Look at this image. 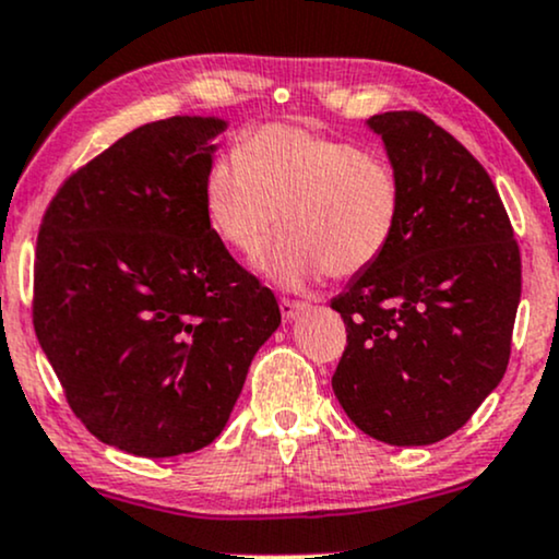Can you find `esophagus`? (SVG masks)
I'll list each match as a JSON object with an SVG mask.
<instances>
[{"label":"esophagus","mask_w":559,"mask_h":559,"mask_svg":"<svg viewBox=\"0 0 559 559\" xmlns=\"http://www.w3.org/2000/svg\"><path fill=\"white\" fill-rule=\"evenodd\" d=\"M308 308V304L304 300H293V298H280V311H282V319L285 321H293L298 319L300 313H304Z\"/></svg>","instance_id":"esophagus-1"}]
</instances>
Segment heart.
I'll list each match as a JSON object with an SVG mask.
<instances>
[{
	"instance_id": "b5f03b06",
	"label": "heart",
	"mask_w": 559,
	"mask_h": 559,
	"mask_svg": "<svg viewBox=\"0 0 559 559\" xmlns=\"http://www.w3.org/2000/svg\"><path fill=\"white\" fill-rule=\"evenodd\" d=\"M203 209L225 246L242 255L285 235L261 261L282 285L330 274L356 277L382 259L400 225L403 188L384 156L298 124H261L235 154L212 162Z\"/></svg>"
}]
</instances>
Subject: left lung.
<instances>
[{"instance_id": "obj_1", "label": "left lung", "mask_w": 559, "mask_h": 559, "mask_svg": "<svg viewBox=\"0 0 559 559\" xmlns=\"http://www.w3.org/2000/svg\"><path fill=\"white\" fill-rule=\"evenodd\" d=\"M403 188L382 259L332 300L347 345L332 390L364 435L435 444L474 416L510 360L521 251L487 169L416 109L369 120Z\"/></svg>"}]
</instances>
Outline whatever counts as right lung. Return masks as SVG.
Returning a JSON list of instances; mask_svg holds the SVG:
<instances>
[{
  "mask_svg": "<svg viewBox=\"0 0 559 559\" xmlns=\"http://www.w3.org/2000/svg\"><path fill=\"white\" fill-rule=\"evenodd\" d=\"M214 117H169L75 169L46 206L33 330L68 405L104 444L173 457L225 429L280 326L274 293L203 209Z\"/></svg>",
  "mask_w": 559,
  "mask_h": 559,
  "instance_id": "obj_1",
  "label": "right lung"
}]
</instances>
